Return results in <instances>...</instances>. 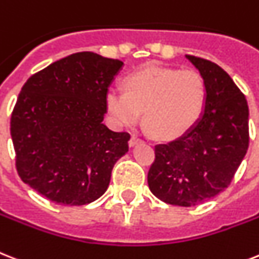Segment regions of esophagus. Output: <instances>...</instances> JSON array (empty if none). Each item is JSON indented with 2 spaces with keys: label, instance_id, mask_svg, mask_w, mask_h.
Here are the masks:
<instances>
[{
  "label": "esophagus",
  "instance_id": "34e87169",
  "mask_svg": "<svg viewBox=\"0 0 259 259\" xmlns=\"http://www.w3.org/2000/svg\"><path fill=\"white\" fill-rule=\"evenodd\" d=\"M141 142H142V140H140L138 137L133 136V137H132V138H130V141H129V146H130V148H133V146H136V145L141 144Z\"/></svg>",
  "mask_w": 259,
  "mask_h": 259
}]
</instances>
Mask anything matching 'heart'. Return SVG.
<instances>
[{
    "label": "heart",
    "mask_w": 259,
    "mask_h": 259,
    "mask_svg": "<svg viewBox=\"0 0 259 259\" xmlns=\"http://www.w3.org/2000/svg\"><path fill=\"white\" fill-rule=\"evenodd\" d=\"M125 92L109 89L105 105L118 126L145 122L159 138L174 140L194 127L207 104V86L194 69L148 65L123 78Z\"/></svg>",
    "instance_id": "1"
}]
</instances>
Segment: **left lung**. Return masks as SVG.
Here are the masks:
<instances>
[{"instance_id": "1", "label": "left lung", "mask_w": 259, "mask_h": 259, "mask_svg": "<svg viewBox=\"0 0 259 259\" xmlns=\"http://www.w3.org/2000/svg\"><path fill=\"white\" fill-rule=\"evenodd\" d=\"M186 58L207 86L205 113L188 133L155 146L148 184L163 202L189 207L230 185L249 148V108L224 69L198 57Z\"/></svg>"}]
</instances>
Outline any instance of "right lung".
Returning <instances> with one entry per match:
<instances>
[{"label":"right lung","instance_id":"1","mask_svg":"<svg viewBox=\"0 0 259 259\" xmlns=\"http://www.w3.org/2000/svg\"><path fill=\"white\" fill-rule=\"evenodd\" d=\"M119 60L81 52L56 61L22 86L10 119L21 180L60 205L81 206L108 190L127 133L105 125V96Z\"/></svg>","mask_w":259,"mask_h":259}]
</instances>
